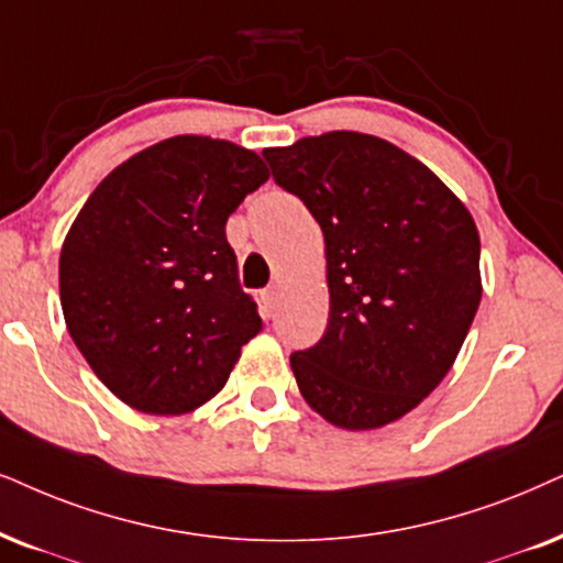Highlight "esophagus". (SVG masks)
I'll return each mask as SVG.
<instances>
[{
  "mask_svg": "<svg viewBox=\"0 0 563 563\" xmlns=\"http://www.w3.org/2000/svg\"><path fill=\"white\" fill-rule=\"evenodd\" d=\"M277 301H280V290H277L275 286L267 288L265 294H262V309H265V317H273L275 314Z\"/></svg>",
  "mask_w": 563,
  "mask_h": 563,
  "instance_id": "34e87169",
  "label": "esophagus"
}]
</instances>
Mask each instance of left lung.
<instances>
[{
    "label": "left lung",
    "instance_id": "obj_1",
    "mask_svg": "<svg viewBox=\"0 0 563 563\" xmlns=\"http://www.w3.org/2000/svg\"><path fill=\"white\" fill-rule=\"evenodd\" d=\"M324 233L330 322L290 355L309 408L347 431L400 421L457 358L481 283L471 210L429 166L364 132L262 153Z\"/></svg>",
    "mask_w": 563,
    "mask_h": 563
}]
</instances>
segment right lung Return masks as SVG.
<instances>
[{
  "mask_svg": "<svg viewBox=\"0 0 563 563\" xmlns=\"http://www.w3.org/2000/svg\"><path fill=\"white\" fill-rule=\"evenodd\" d=\"M267 179L236 142L176 134L113 168L77 212L59 254L64 322L124 405L202 408L262 332L225 220Z\"/></svg>",
  "mask_w": 563,
  "mask_h": 563,
  "instance_id": "right-lung-1",
  "label": "right lung"
}]
</instances>
